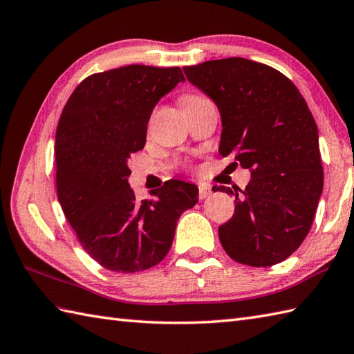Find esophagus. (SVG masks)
I'll return each instance as SVG.
<instances>
[{
    "label": "esophagus",
    "mask_w": 354,
    "mask_h": 354,
    "mask_svg": "<svg viewBox=\"0 0 354 354\" xmlns=\"http://www.w3.org/2000/svg\"><path fill=\"white\" fill-rule=\"evenodd\" d=\"M210 194H212L210 186H207V185H200V186H198V197H200V200L209 197Z\"/></svg>",
    "instance_id": "esophagus-1"
}]
</instances>
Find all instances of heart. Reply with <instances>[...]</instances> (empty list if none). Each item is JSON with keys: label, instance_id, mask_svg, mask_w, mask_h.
<instances>
[{"label": "heart", "instance_id": "1", "mask_svg": "<svg viewBox=\"0 0 354 354\" xmlns=\"http://www.w3.org/2000/svg\"><path fill=\"white\" fill-rule=\"evenodd\" d=\"M201 98H204V97H201V95H187V97L183 98V106L192 104V103H195V101H198Z\"/></svg>", "mask_w": 354, "mask_h": 354}]
</instances>
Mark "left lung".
<instances>
[{"label": "left lung", "instance_id": "1", "mask_svg": "<svg viewBox=\"0 0 354 354\" xmlns=\"http://www.w3.org/2000/svg\"><path fill=\"white\" fill-rule=\"evenodd\" d=\"M183 71L221 115L219 154L251 172L243 191L214 186L234 195V214L218 230L223 248L259 268L285 261L308 236L323 194L318 129L308 104L288 77L248 59Z\"/></svg>", "mask_w": 354, "mask_h": 354}]
</instances>
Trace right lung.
Wrapping results in <instances>:
<instances>
[{"instance_id":"add662e5","label":"right lung","mask_w":354,"mask_h":354,"mask_svg":"<svg viewBox=\"0 0 354 354\" xmlns=\"http://www.w3.org/2000/svg\"><path fill=\"white\" fill-rule=\"evenodd\" d=\"M182 69L129 65L92 74L77 86L56 131V185L62 210L93 261L116 272L151 268L168 254L176 225L198 201V187L168 180L136 200L129 159L142 150L153 109Z\"/></svg>"}]
</instances>
